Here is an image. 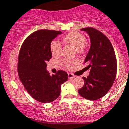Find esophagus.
Segmentation results:
<instances>
[{"label": "esophagus", "mask_w": 129, "mask_h": 129, "mask_svg": "<svg viewBox=\"0 0 129 129\" xmlns=\"http://www.w3.org/2000/svg\"><path fill=\"white\" fill-rule=\"evenodd\" d=\"M68 78L69 79H73V78H75L76 77V76H75L74 75L71 73H68Z\"/></svg>", "instance_id": "obj_1"}]
</instances>
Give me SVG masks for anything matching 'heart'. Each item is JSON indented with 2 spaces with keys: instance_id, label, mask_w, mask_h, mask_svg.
<instances>
[{
  "instance_id": "b5f03b06",
  "label": "heart",
  "mask_w": 129,
  "mask_h": 129,
  "mask_svg": "<svg viewBox=\"0 0 129 129\" xmlns=\"http://www.w3.org/2000/svg\"><path fill=\"white\" fill-rule=\"evenodd\" d=\"M63 41L66 44L71 45L76 50L77 54H81L85 51V44L86 39L84 35L78 32H72L64 37ZM61 44L57 40H53L50 45V49L52 54L54 56H58L61 51ZM66 67H69L71 64V61L64 60L63 62Z\"/></svg>"
}]
</instances>
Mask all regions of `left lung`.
Listing matches in <instances>:
<instances>
[{
    "label": "left lung",
    "mask_w": 129,
    "mask_h": 129,
    "mask_svg": "<svg viewBox=\"0 0 129 129\" xmlns=\"http://www.w3.org/2000/svg\"><path fill=\"white\" fill-rule=\"evenodd\" d=\"M90 37V48L84 63L91 68L78 93L84 99L96 100L105 96L113 85L117 74V59L109 39L92 27L81 29Z\"/></svg>",
    "instance_id": "obj_1"
}]
</instances>
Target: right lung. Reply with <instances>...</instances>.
<instances>
[{
  "label": "right lung",
  "mask_w": 129,
  "mask_h": 129,
  "mask_svg": "<svg viewBox=\"0 0 129 129\" xmlns=\"http://www.w3.org/2000/svg\"><path fill=\"white\" fill-rule=\"evenodd\" d=\"M62 34L58 30L41 29L30 34L22 45L19 54V77L29 95L42 103L55 100L61 93V85L68 80L66 71L50 75L47 61L52 58L50 45Z\"/></svg>",
  "instance_id": "right-lung-1"
}]
</instances>
